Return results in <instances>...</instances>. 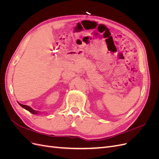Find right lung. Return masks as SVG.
Segmentation results:
<instances>
[{"mask_svg":"<svg viewBox=\"0 0 159 159\" xmlns=\"http://www.w3.org/2000/svg\"><path fill=\"white\" fill-rule=\"evenodd\" d=\"M18 104L20 105L22 107H23L24 109H26L27 111H28L30 112V113H32V114H38V113H39V111H38L34 110V109H32L30 107L28 106V105H22V104H21V103H18Z\"/></svg>","mask_w":159,"mask_h":159,"instance_id":"obj_1","label":"right lung"}]
</instances>
